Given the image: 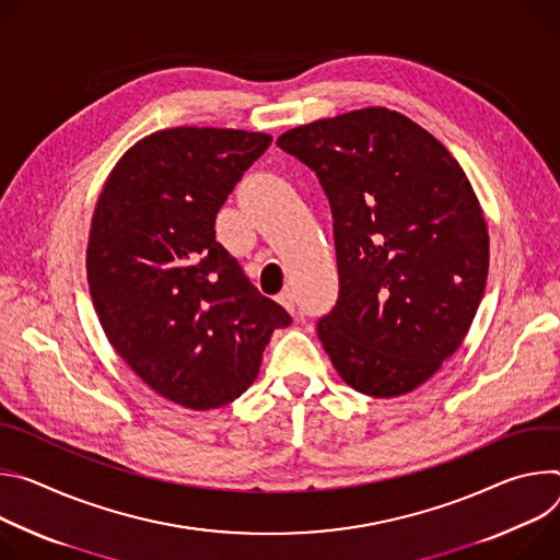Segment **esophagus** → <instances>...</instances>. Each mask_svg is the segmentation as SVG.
<instances>
[{
  "instance_id": "34e87169",
  "label": "esophagus",
  "mask_w": 560,
  "mask_h": 560,
  "mask_svg": "<svg viewBox=\"0 0 560 560\" xmlns=\"http://www.w3.org/2000/svg\"><path fill=\"white\" fill-rule=\"evenodd\" d=\"M278 302L287 308L289 314H293V312H295V300H293V293H291V291H282V293L278 295Z\"/></svg>"
}]
</instances>
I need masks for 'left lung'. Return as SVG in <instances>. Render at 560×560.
Returning a JSON list of instances; mask_svg holds the SVG:
<instances>
[{
	"label": "left lung",
	"instance_id": "left-lung-1",
	"mask_svg": "<svg viewBox=\"0 0 560 560\" xmlns=\"http://www.w3.org/2000/svg\"><path fill=\"white\" fill-rule=\"evenodd\" d=\"M334 215L340 291L318 338L340 378L374 398L413 392L465 340L489 235L452 153L402 113L369 106L282 133Z\"/></svg>",
	"mask_w": 560,
	"mask_h": 560
}]
</instances>
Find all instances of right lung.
Instances as JSON below:
<instances>
[{
    "mask_svg": "<svg viewBox=\"0 0 560 560\" xmlns=\"http://www.w3.org/2000/svg\"><path fill=\"white\" fill-rule=\"evenodd\" d=\"M267 133L177 127L119 158L100 194L86 278L100 325L136 374L186 409L254 385L271 334L291 325L215 240V215Z\"/></svg>",
    "mask_w": 560,
    "mask_h": 560,
    "instance_id": "1",
    "label": "right lung"
}]
</instances>
